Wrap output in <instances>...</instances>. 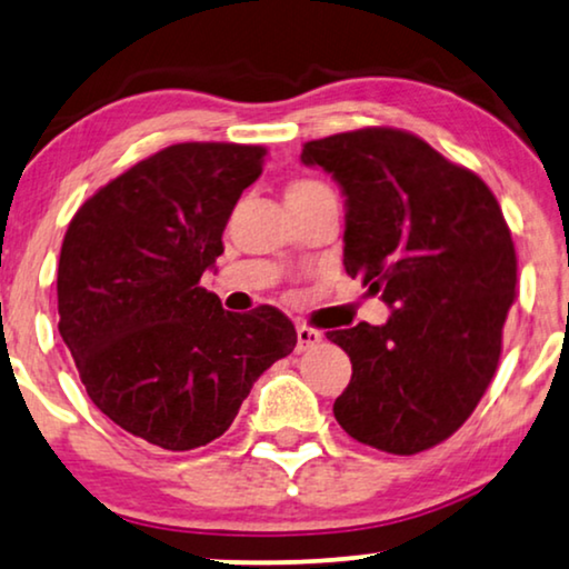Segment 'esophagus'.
I'll return each instance as SVG.
<instances>
[{
    "label": "esophagus",
    "instance_id": "obj_1",
    "mask_svg": "<svg viewBox=\"0 0 569 569\" xmlns=\"http://www.w3.org/2000/svg\"><path fill=\"white\" fill-rule=\"evenodd\" d=\"M321 342V332L307 325H296V352H309Z\"/></svg>",
    "mask_w": 569,
    "mask_h": 569
}]
</instances>
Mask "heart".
<instances>
[{
	"instance_id": "heart-1",
	"label": "heart",
	"mask_w": 569,
	"mask_h": 569,
	"mask_svg": "<svg viewBox=\"0 0 569 569\" xmlns=\"http://www.w3.org/2000/svg\"><path fill=\"white\" fill-rule=\"evenodd\" d=\"M319 189H327V186L321 181H313V178H301V181H293L291 186H288L286 197H301V193H311Z\"/></svg>"
}]
</instances>
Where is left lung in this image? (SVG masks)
Returning a JSON list of instances; mask_svg holds the SVG:
<instances>
[{"label": "left lung", "instance_id": "8db88e82", "mask_svg": "<svg viewBox=\"0 0 569 569\" xmlns=\"http://www.w3.org/2000/svg\"><path fill=\"white\" fill-rule=\"evenodd\" d=\"M345 193V270L393 309L335 329L352 378L335 419L358 442L417 455L468 421L501 360L516 250L493 191L393 127L329 134L301 150Z\"/></svg>", "mask_w": 569, "mask_h": 569}]
</instances>
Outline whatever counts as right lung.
<instances>
[{
    "label": "right lung",
    "instance_id": "right-lung-1",
    "mask_svg": "<svg viewBox=\"0 0 569 569\" xmlns=\"http://www.w3.org/2000/svg\"><path fill=\"white\" fill-rule=\"evenodd\" d=\"M266 148L178 142L81 203L58 262V332L104 417L186 452L222 437L296 347L276 307L232 313L199 281Z\"/></svg>",
    "mask_w": 569,
    "mask_h": 569
}]
</instances>
